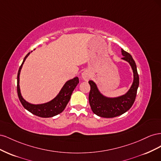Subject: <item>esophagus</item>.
Wrapping results in <instances>:
<instances>
[{
  "mask_svg": "<svg viewBox=\"0 0 161 161\" xmlns=\"http://www.w3.org/2000/svg\"><path fill=\"white\" fill-rule=\"evenodd\" d=\"M81 76H82V79H83L85 81H88L91 78L90 72L88 70H85L82 73Z\"/></svg>",
  "mask_w": 161,
  "mask_h": 161,
  "instance_id": "esophagus-1",
  "label": "esophagus"
}]
</instances>
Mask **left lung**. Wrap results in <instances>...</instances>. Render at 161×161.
<instances>
[{
  "mask_svg": "<svg viewBox=\"0 0 161 161\" xmlns=\"http://www.w3.org/2000/svg\"><path fill=\"white\" fill-rule=\"evenodd\" d=\"M121 53L124 56L121 59L129 63L134 73L133 83L125 95L114 98L107 97L101 93L93 81H89L91 86L89 95L91 108L95 114L102 118H115L125 113L131 108L136 99L139 86V76L137 68L133 58L129 53L121 49Z\"/></svg>",
  "mask_w": 161,
  "mask_h": 161,
  "instance_id": "obj_1",
  "label": "left lung"
}]
</instances>
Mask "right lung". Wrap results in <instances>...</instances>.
<instances>
[{"instance_id": "1", "label": "right lung", "mask_w": 161, "mask_h": 161, "mask_svg": "<svg viewBox=\"0 0 161 161\" xmlns=\"http://www.w3.org/2000/svg\"><path fill=\"white\" fill-rule=\"evenodd\" d=\"M30 54V52H29L25 56V57L24 58L23 61L21 66L19 67L18 71L17 88L19 99L20 100L23 106L24 107V108L31 112L33 115L41 117V118H51V117L55 116L62 113L64 111L66 105L70 101L72 91L76 88L77 85L79 83V78L75 77L73 79L68 80L64 84V85L63 86L60 92L58 94L55 98L53 99L52 101L47 102V103L37 105L28 103L27 101H26L23 98L21 94L20 86H19V75H20V72L22 69L23 63Z\"/></svg>"}]
</instances>
